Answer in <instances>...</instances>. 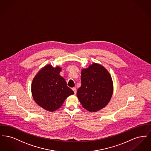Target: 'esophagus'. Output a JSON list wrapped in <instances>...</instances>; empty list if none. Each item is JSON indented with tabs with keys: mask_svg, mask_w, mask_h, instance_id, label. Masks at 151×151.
<instances>
[{
	"mask_svg": "<svg viewBox=\"0 0 151 151\" xmlns=\"http://www.w3.org/2000/svg\"><path fill=\"white\" fill-rule=\"evenodd\" d=\"M72 89L73 90V91L74 92V93H76V88H72Z\"/></svg>",
	"mask_w": 151,
	"mask_h": 151,
	"instance_id": "esophagus-1",
	"label": "esophagus"
}]
</instances>
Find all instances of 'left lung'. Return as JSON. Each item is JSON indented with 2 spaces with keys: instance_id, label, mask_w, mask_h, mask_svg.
Returning <instances> with one entry per match:
<instances>
[{
  "instance_id": "left-lung-1",
  "label": "left lung",
  "mask_w": 151,
  "mask_h": 151,
  "mask_svg": "<svg viewBox=\"0 0 151 151\" xmlns=\"http://www.w3.org/2000/svg\"><path fill=\"white\" fill-rule=\"evenodd\" d=\"M81 86L77 96L82 106L90 112L105 108L113 93L111 75L102 65L93 63L81 70Z\"/></svg>"
}]
</instances>
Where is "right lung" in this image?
Returning <instances> with one entry per match:
<instances>
[{
    "label": "right lung",
    "mask_w": 151,
    "mask_h": 151,
    "mask_svg": "<svg viewBox=\"0 0 151 151\" xmlns=\"http://www.w3.org/2000/svg\"><path fill=\"white\" fill-rule=\"evenodd\" d=\"M61 70L59 66L46 65L36 74L32 83L34 100L40 106L51 112L60 108L66 98L74 93L60 75Z\"/></svg>",
    "instance_id": "obj_1"
}]
</instances>
